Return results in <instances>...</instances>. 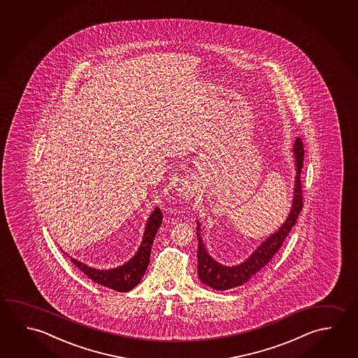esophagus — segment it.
<instances>
[{"instance_id":"34e87169","label":"esophagus","mask_w":358,"mask_h":358,"mask_svg":"<svg viewBox=\"0 0 358 358\" xmlns=\"http://www.w3.org/2000/svg\"><path fill=\"white\" fill-rule=\"evenodd\" d=\"M194 186L191 185V182L183 181L181 183V188L178 191H180V196L189 197L191 194H194Z\"/></svg>"}]
</instances>
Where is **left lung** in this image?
Returning a JSON list of instances; mask_svg holds the SVG:
<instances>
[{
  "instance_id": "1",
  "label": "left lung",
  "mask_w": 358,
  "mask_h": 358,
  "mask_svg": "<svg viewBox=\"0 0 358 358\" xmlns=\"http://www.w3.org/2000/svg\"><path fill=\"white\" fill-rule=\"evenodd\" d=\"M293 151H294V157H296L297 176H296V185H294L292 211L289 213L287 221L285 222V224H282L281 229L268 237L267 241H264V243L252 253V256H250L245 262H242L238 266H234V267H227V266L217 264L216 261L206 252L205 246L197 234V240H199L197 270H199V280L207 286H210L213 289H220V291L238 287L241 285L246 283L252 275L257 273L258 271L262 270L281 248L288 234L291 232L293 226L296 224V221H297L299 213L302 211V207H303L301 172L303 167L305 148H303V142L301 137H299L294 142ZM197 229H199V227Z\"/></svg>"
}]
</instances>
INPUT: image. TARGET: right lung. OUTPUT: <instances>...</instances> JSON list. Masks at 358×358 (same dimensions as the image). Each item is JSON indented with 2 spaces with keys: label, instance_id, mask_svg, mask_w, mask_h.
<instances>
[{
  "label": "right lung",
  "instance_id": "add662e5",
  "mask_svg": "<svg viewBox=\"0 0 358 358\" xmlns=\"http://www.w3.org/2000/svg\"><path fill=\"white\" fill-rule=\"evenodd\" d=\"M162 217L164 216L159 208H156L153 211L151 217L148 218L143 241H142L138 251L127 264H123L118 268L108 271L96 270V268H91L86 264L78 262L73 258H71V262L96 283H100L105 287L111 288L113 291L127 292L138 285V282L141 281L142 277L146 272L148 264H150L153 238L161 226Z\"/></svg>",
  "mask_w": 358,
  "mask_h": 358
}]
</instances>
